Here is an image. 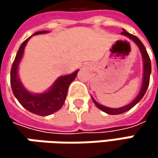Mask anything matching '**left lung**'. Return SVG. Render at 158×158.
<instances>
[{"instance_id": "obj_1", "label": "left lung", "mask_w": 158, "mask_h": 158, "mask_svg": "<svg viewBox=\"0 0 158 158\" xmlns=\"http://www.w3.org/2000/svg\"><path fill=\"white\" fill-rule=\"evenodd\" d=\"M121 34H122L123 35H125V36L129 37V38H130L131 40H133V41L137 45V47L139 48V50H140L141 55H142L143 65V82L142 86H141V89H140V91H139L138 95L135 97V99L132 102H130L129 104H127V105H125V106H123V107H121V108H109V107H105V106H103V105L98 103V102L91 97L93 102L95 103V105H96L100 110H102V111H104V112H106V113H108V114H112V115L121 114V113H123V112L129 110L130 109H132L136 103H138V102L142 100V98L143 97V95L145 94V91H146V89H147V88H148L149 80H150V74H151V61H150V57H149V56H148V54H147V52H146V49L144 48V46L143 45L142 42H141L135 35H132V34H129V33L126 32L124 29H123V31Z\"/></svg>"}]
</instances>
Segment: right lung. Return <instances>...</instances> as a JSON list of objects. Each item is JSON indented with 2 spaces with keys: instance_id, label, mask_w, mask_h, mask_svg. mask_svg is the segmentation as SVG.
<instances>
[{
  "instance_id": "1",
  "label": "right lung",
  "mask_w": 158,
  "mask_h": 158,
  "mask_svg": "<svg viewBox=\"0 0 158 158\" xmlns=\"http://www.w3.org/2000/svg\"><path fill=\"white\" fill-rule=\"evenodd\" d=\"M48 32V31H40L35 33L33 35L47 34ZM30 38L31 36L27 38L20 46L19 50L16 54L15 61L13 63L12 69H11L12 90L14 92V95L15 96L18 102L21 103V105L23 108H25L32 113L40 116H48L49 114H52L61 109L67 97L69 86L77 77L79 69L73 72L72 74L59 77L50 87V89L43 93L36 94L28 91L23 87V85L22 84L21 80L18 77V68L22 60V57L23 56L24 48Z\"/></svg>"
}]
</instances>
